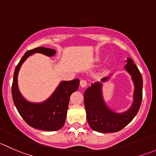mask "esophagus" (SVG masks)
Instances as JSON below:
<instances>
[{"instance_id":"34e87169","label":"esophagus","mask_w":156,"mask_h":156,"mask_svg":"<svg viewBox=\"0 0 156 156\" xmlns=\"http://www.w3.org/2000/svg\"><path fill=\"white\" fill-rule=\"evenodd\" d=\"M80 85H81V87H87V81H85V80H81V81H80Z\"/></svg>"}]
</instances>
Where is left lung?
I'll return each mask as SVG.
<instances>
[{
  "label": "left lung",
  "instance_id": "obj_1",
  "mask_svg": "<svg viewBox=\"0 0 156 156\" xmlns=\"http://www.w3.org/2000/svg\"><path fill=\"white\" fill-rule=\"evenodd\" d=\"M125 69L132 76L135 84L133 103L131 108L125 112L119 114L111 111L103 102L101 94V84L99 82L91 84L84 92L87 120L90 127L100 133H114L123 129L133 119L140 107L143 99V78L134 62L127 59ZM102 79V81L107 80Z\"/></svg>",
  "mask_w": 156,
  "mask_h": 156
}]
</instances>
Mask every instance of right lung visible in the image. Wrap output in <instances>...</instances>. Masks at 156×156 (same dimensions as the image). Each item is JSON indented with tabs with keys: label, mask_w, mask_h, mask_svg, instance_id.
<instances>
[{
	"label": "right lung",
	"mask_w": 156,
	"mask_h": 156,
	"mask_svg": "<svg viewBox=\"0 0 156 156\" xmlns=\"http://www.w3.org/2000/svg\"><path fill=\"white\" fill-rule=\"evenodd\" d=\"M34 53H41L51 56L56 53L53 49L36 48L28 50L20 59L14 71L12 84V97L17 111L25 122L34 128L47 131H54L64 125L71 94L78 90L79 79L62 81L53 95L47 101L40 104L26 101L17 87V75L20 66Z\"/></svg>",
	"instance_id": "right-lung-1"
}]
</instances>
